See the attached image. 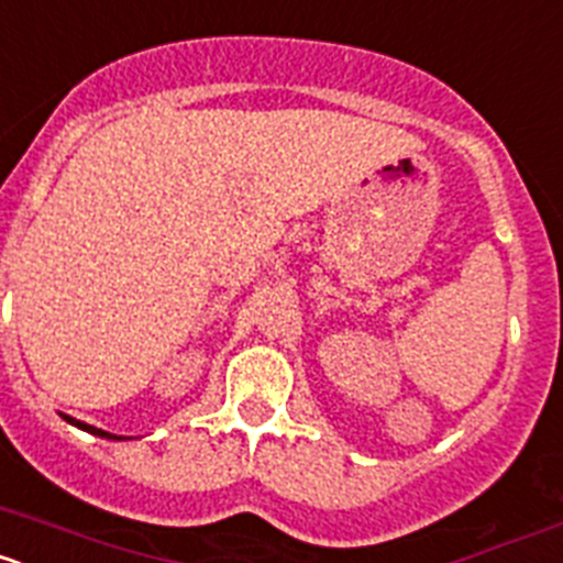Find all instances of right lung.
<instances>
[{
    "label": "right lung",
    "instance_id": "obj_1",
    "mask_svg": "<svg viewBox=\"0 0 563 563\" xmlns=\"http://www.w3.org/2000/svg\"><path fill=\"white\" fill-rule=\"evenodd\" d=\"M64 420L69 422V426H76V429H81V431H87V434H96V437H103V440H126V437H118V434H109V431H103V429H96V426H89V422H81V420H76V417H69V415H62Z\"/></svg>",
    "mask_w": 563,
    "mask_h": 563
}]
</instances>
